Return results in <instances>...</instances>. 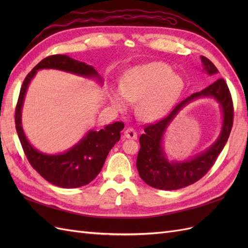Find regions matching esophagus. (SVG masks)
<instances>
[{
  "mask_svg": "<svg viewBox=\"0 0 248 248\" xmlns=\"http://www.w3.org/2000/svg\"><path fill=\"white\" fill-rule=\"evenodd\" d=\"M124 136L126 139L128 140H137L138 139V133L137 131L134 130L131 127H128V128H126L124 131Z\"/></svg>",
  "mask_w": 248,
  "mask_h": 248,
  "instance_id": "34e87169",
  "label": "esophagus"
}]
</instances>
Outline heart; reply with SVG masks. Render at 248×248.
Instances as JSON below:
<instances>
[{
    "label": "heart",
    "mask_w": 248,
    "mask_h": 248,
    "mask_svg": "<svg viewBox=\"0 0 248 248\" xmlns=\"http://www.w3.org/2000/svg\"><path fill=\"white\" fill-rule=\"evenodd\" d=\"M184 79L164 62L134 66L126 71L120 87H109L108 99L117 110L136 102V115L146 122L156 121L175 106L184 91Z\"/></svg>",
    "instance_id": "heart-1"
}]
</instances>
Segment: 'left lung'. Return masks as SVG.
Segmentation results:
<instances>
[{
    "mask_svg": "<svg viewBox=\"0 0 248 248\" xmlns=\"http://www.w3.org/2000/svg\"><path fill=\"white\" fill-rule=\"evenodd\" d=\"M204 71L213 76L218 72L214 64L201 57ZM200 98H213L220 104L223 116L222 130L219 138L205 152L181 162L168 160L163 146V138L167 127L180 110L187 104ZM234 118L230 90L223 78L215 80L201 92L194 93L180 102L170 114L157 123L145 127V133L140 137V149L138 154L137 168L140 177L151 187L162 190H176L193 184L204 177L212 168L217 156L222 151L230 137Z\"/></svg>",
    "mask_w": 248,
    "mask_h": 248,
    "instance_id": "obj_1",
    "label": "left lung"
}]
</instances>
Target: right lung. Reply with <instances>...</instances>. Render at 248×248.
Here are the masks:
<instances>
[{
	"label": "right lung",
	"mask_w": 248,
	"mask_h": 248,
	"mask_svg": "<svg viewBox=\"0 0 248 248\" xmlns=\"http://www.w3.org/2000/svg\"><path fill=\"white\" fill-rule=\"evenodd\" d=\"M41 69H56L86 78H95L102 85L103 79L91 65L66 55H55L43 59L22 82L16 110V127L31 166L49 183L62 188H77L89 184L99 174L110 149L121 138L122 122L107 125L99 131L89 130L76 145L59 154H46L35 149L27 139L21 124V109L30 82Z\"/></svg>",
	"instance_id": "add662e5"
}]
</instances>
